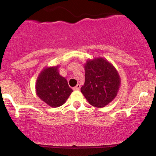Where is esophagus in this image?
Returning a JSON list of instances; mask_svg holds the SVG:
<instances>
[{"label": "esophagus", "mask_w": 156, "mask_h": 156, "mask_svg": "<svg viewBox=\"0 0 156 156\" xmlns=\"http://www.w3.org/2000/svg\"><path fill=\"white\" fill-rule=\"evenodd\" d=\"M80 88H81V85H80V84H77L75 87H73V90H79Z\"/></svg>", "instance_id": "obj_1"}]
</instances>
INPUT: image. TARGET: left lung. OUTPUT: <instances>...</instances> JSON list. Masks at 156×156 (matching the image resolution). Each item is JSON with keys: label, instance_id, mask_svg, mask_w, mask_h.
<instances>
[{"label": "left lung", "instance_id": "obj_1", "mask_svg": "<svg viewBox=\"0 0 156 156\" xmlns=\"http://www.w3.org/2000/svg\"><path fill=\"white\" fill-rule=\"evenodd\" d=\"M85 82L81 91L88 103L97 108L109 104L116 97L121 78L115 67L103 57L88 59L84 65Z\"/></svg>", "mask_w": 156, "mask_h": 156}]
</instances>
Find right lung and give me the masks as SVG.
<instances>
[{
  "mask_svg": "<svg viewBox=\"0 0 156 156\" xmlns=\"http://www.w3.org/2000/svg\"><path fill=\"white\" fill-rule=\"evenodd\" d=\"M59 65L44 67L37 76L35 84L37 97L53 108L63 105L73 91L67 80L59 75Z\"/></svg>",
  "mask_w": 156,
  "mask_h": 156,
  "instance_id": "right-lung-1",
  "label": "right lung"
}]
</instances>
